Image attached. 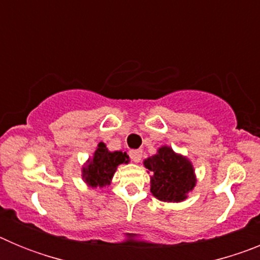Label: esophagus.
I'll return each mask as SVG.
<instances>
[{"instance_id": "esophagus-1", "label": "esophagus", "mask_w": 260, "mask_h": 260, "mask_svg": "<svg viewBox=\"0 0 260 260\" xmlns=\"http://www.w3.org/2000/svg\"><path fill=\"white\" fill-rule=\"evenodd\" d=\"M130 157L134 162H139L142 160V155H143V151L142 150H132L128 152Z\"/></svg>"}]
</instances>
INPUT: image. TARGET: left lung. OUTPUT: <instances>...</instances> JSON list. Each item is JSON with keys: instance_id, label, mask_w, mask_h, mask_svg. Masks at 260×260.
I'll return each instance as SVG.
<instances>
[{"instance_id": "left-lung-1", "label": "left lung", "mask_w": 260, "mask_h": 260, "mask_svg": "<svg viewBox=\"0 0 260 260\" xmlns=\"http://www.w3.org/2000/svg\"><path fill=\"white\" fill-rule=\"evenodd\" d=\"M143 164L152 173L151 192L158 201L173 203L185 201L197 185L189 158L176 153L171 147H160L157 153L146 158Z\"/></svg>"}]
</instances>
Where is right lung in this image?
<instances>
[{"mask_svg":"<svg viewBox=\"0 0 260 260\" xmlns=\"http://www.w3.org/2000/svg\"><path fill=\"white\" fill-rule=\"evenodd\" d=\"M130 161L126 152L114 151L110 152L103 142L98 144L92 158H88L87 164L82 169L84 182L91 187H103L110 185L114 172L119 164H127Z\"/></svg>","mask_w":260,"mask_h":260,"instance_id":"1","label":"right lung"}]
</instances>
